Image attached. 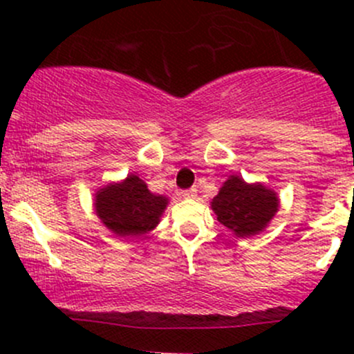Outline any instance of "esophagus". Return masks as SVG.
Instances as JSON below:
<instances>
[{"mask_svg":"<svg viewBox=\"0 0 354 354\" xmlns=\"http://www.w3.org/2000/svg\"><path fill=\"white\" fill-rule=\"evenodd\" d=\"M181 197L183 198H195L197 197V190H195V188H190V190H183L181 192Z\"/></svg>","mask_w":354,"mask_h":354,"instance_id":"34e87169","label":"esophagus"}]
</instances>
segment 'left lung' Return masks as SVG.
Returning a JSON list of instances; mask_svg holds the SVG:
<instances>
[{
  "label": "left lung",
  "mask_w": 354,
  "mask_h": 354,
  "mask_svg": "<svg viewBox=\"0 0 354 354\" xmlns=\"http://www.w3.org/2000/svg\"><path fill=\"white\" fill-rule=\"evenodd\" d=\"M210 205L223 226L236 236L248 238L266 230L279 209V198L270 188L260 183L250 185L233 174L224 181Z\"/></svg>",
  "instance_id": "obj_1"
}]
</instances>
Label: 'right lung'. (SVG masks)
<instances>
[{
    "instance_id": "add662e5",
    "label": "right lung",
    "mask_w": 354,
    "mask_h": 354,
    "mask_svg": "<svg viewBox=\"0 0 354 354\" xmlns=\"http://www.w3.org/2000/svg\"><path fill=\"white\" fill-rule=\"evenodd\" d=\"M166 205L167 198L152 194L137 174L101 188L94 202L101 223L121 238L142 236L154 230Z\"/></svg>"
}]
</instances>
